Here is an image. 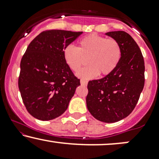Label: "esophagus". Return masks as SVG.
Instances as JSON below:
<instances>
[{
  "label": "esophagus",
  "mask_w": 159,
  "mask_h": 159,
  "mask_svg": "<svg viewBox=\"0 0 159 159\" xmlns=\"http://www.w3.org/2000/svg\"><path fill=\"white\" fill-rule=\"evenodd\" d=\"M81 84L82 85H84V86H86L87 84V81H85V80H83V79H81Z\"/></svg>",
  "instance_id": "obj_1"
}]
</instances>
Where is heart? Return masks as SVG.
<instances>
[{
	"label": "heart",
	"mask_w": 159,
	"mask_h": 159,
	"mask_svg": "<svg viewBox=\"0 0 159 159\" xmlns=\"http://www.w3.org/2000/svg\"><path fill=\"white\" fill-rule=\"evenodd\" d=\"M78 45V48L72 45L66 46L63 58L73 72H78L87 59L90 66L78 73L84 79L93 78L99 74L108 75L115 70L121 59V47L115 39L92 34L80 39Z\"/></svg>",
	"instance_id": "b5f03b06"
}]
</instances>
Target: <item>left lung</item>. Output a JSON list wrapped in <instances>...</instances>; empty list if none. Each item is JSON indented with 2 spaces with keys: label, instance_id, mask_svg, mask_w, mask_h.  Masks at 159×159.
<instances>
[{
  "label": "left lung",
  "instance_id": "8db88e82",
  "mask_svg": "<svg viewBox=\"0 0 159 159\" xmlns=\"http://www.w3.org/2000/svg\"><path fill=\"white\" fill-rule=\"evenodd\" d=\"M106 35L120 43L121 59L112 73L88 82L86 98L90 113L104 123H115L129 116L135 107L145 82V66L141 51L126 32Z\"/></svg>",
  "mask_w": 159,
  "mask_h": 159
}]
</instances>
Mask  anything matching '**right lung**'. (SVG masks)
<instances>
[{"label":"right lung","instance_id":"obj_1","mask_svg":"<svg viewBox=\"0 0 159 159\" xmlns=\"http://www.w3.org/2000/svg\"><path fill=\"white\" fill-rule=\"evenodd\" d=\"M82 32L46 30L32 40L21 58L19 88L29 114L51 120L65 112L81 85L63 58V49Z\"/></svg>","mask_w":159,"mask_h":159}]
</instances>
